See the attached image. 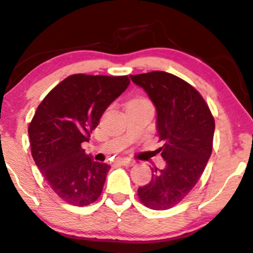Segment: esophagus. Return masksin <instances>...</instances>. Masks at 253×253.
<instances>
[{
	"label": "esophagus",
	"instance_id": "1",
	"mask_svg": "<svg viewBox=\"0 0 253 253\" xmlns=\"http://www.w3.org/2000/svg\"><path fill=\"white\" fill-rule=\"evenodd\" d=\"M118 162L120 165H122V166H132V165H133V161L129 160V159H126V158L119 159Z\"/></svg>",
	"mask_w": 253,
	"mask_h": 253
}]
</instances>
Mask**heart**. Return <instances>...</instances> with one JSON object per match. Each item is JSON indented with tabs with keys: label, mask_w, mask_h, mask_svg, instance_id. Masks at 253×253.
I'll return each instance as SVG.
<instances>
[{
	"label": "heart",
	"mask_w": 253,
	"mask_h": 253,
	"mask_svg": "<svg viewBox=\"0 0 253 253\" xmlns=\"http://www.w3.org/2000/svg\"><path fill=\"white\" fill-rule=\"evenodd\" d=\"M134 100H143V99H134Z\"/></svg>",
	"instance_id": "1"
}]
</instances>
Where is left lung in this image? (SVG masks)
I'll use <instances>...</instances> for the list:
<instances>
[{"mask_svg": "<svg viewBox=\"0 0 253 253\" xmlns=\"http://www.w3.org/2000/svg\"><path fill=\"white\" fill-rule=\"evenodd\" d=\"M144 88L158 113V149L166 167L151 169L150 183L138 188L140 203L151 210L178 205L200 179L212 154L214 119L201 94L184 80L165 71L129 75Z\"/></svg>", "mask_w": 253, "mask_h": 253, "instance_id": "left-lung-1", "label": "left lung"}]
</instances>
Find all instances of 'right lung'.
Instances as JSON below:
<instances>
[{
	"label": "right lung",
	"mask_w": 253,
	"mask_h": 253,
	"mask_svg": "<svg viewBox=\"0 0 253 253\" xmlns=\"http://www.w3.org/2000/svg\"><path fill=\"white\" fill-rule=\"evenodd\" d=\"M128 76L75 74L58 84L29 124L31 155L52 190L65 203L87 206L102 194L110 166L93 161L88 142L103 113L128 87Z\"/></svg>",
	"instance_id": "1"
}]
</instances>
